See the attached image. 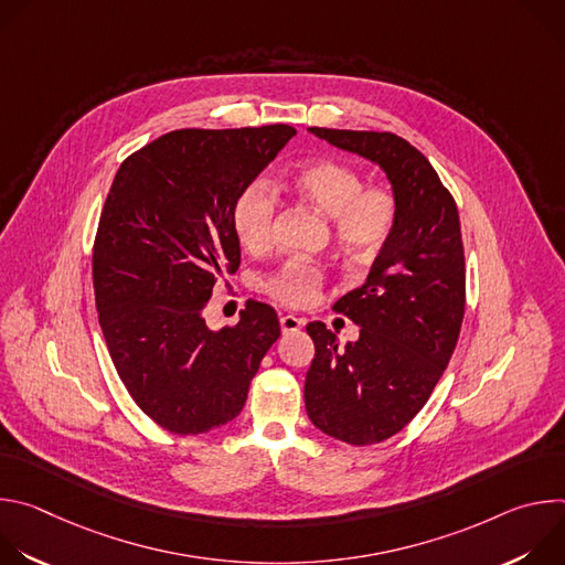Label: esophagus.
Instances as JSON below:
<instances>
[{
  "mask_svg": "<svg viewBox=\"0 0 565 565\" xmlns=\"http://www.w3.org/2000/svg\"><path fill=\"white\" fill-rule=\"evenodd\" d=\"M279 324H281V333L288 335V333H295V331H299L303 327V319L295 317V315H284L279 319Z\"/></svg>",
  "mask_w": 565,
  "mask_h": 565,
  "instance_id": "obj_1",
  "label": "esophagus"
}]
</instances>
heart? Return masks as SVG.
Returning a JSON list of instances; mask_svg holds the SVG:
<instances>
[{
    "label": "heart",
    "instance_id": "b5f03b06",
    "mask_svg": "<svg viewBox=\"0 0 565 565\" xmlns=\"http://www.w3.org/2000/svg\"><path fill=\"white\" fill-rule=\"evenodd\" d=\"M362 174L338 160H312L290 174L292 192L312 210L331 218L338 246L353 259H371L395 227V199L386 188H362ZM277 201L264 183H253L234 201L232 225L238 244L262 250L270 244ZM321 273L306 262H288L266 284L268 292L286 306L312 301Z\"/></svg>",
    "mask_w": 565,
    "mask_h": 565
}]
</instances>
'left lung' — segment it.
Here are the masks:
<instances>
[{
    "label": "left lung",
    "instance_id": "8db88e82",
    "mask_svg": "<svg viewBox=\"0 0 565 565\" xmlns=\"http://www.w3.org/2000/svg\"><path fill=\"white\" fill-rule=\"evenodd\" d=\"M308 131L377 166L397 207L366 281L335 303L360 327V338L340 347L321 321L306 327L315 342L303 384L306 414L319 431L362 447L412 423L456 349L465 312L460 221L436 170L405 138Z\"/></svg>",
    "mask_w": 565,
    "mask_h": 565
}]
</instances>
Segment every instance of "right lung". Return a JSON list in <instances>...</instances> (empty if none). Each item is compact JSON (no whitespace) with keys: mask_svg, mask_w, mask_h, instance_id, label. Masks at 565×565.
Masks as SVG:
<instances>
[{"mask_svg":"<svg viewBox=\"0 0 565 565\" xmlns=\"http://www.w3.org/2000/svg\"><path fill=\"white\" fill-rule=\"evenodd\" d=\"M295 134L290 125L179 129L131 153L114 179L94 246L100 327L136 405L172 434L234 420L281 333L262 301L218 333L203 310L241 264L236 196Z\"/></svg>","mask_w":565,"mask_h":565,"instance_id":"add662e5","label":"right lung"}]
</instances>
